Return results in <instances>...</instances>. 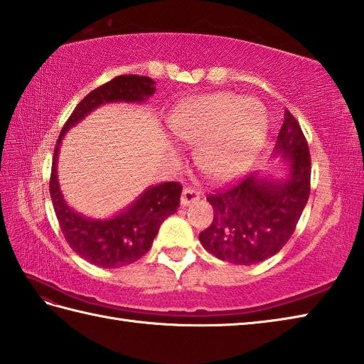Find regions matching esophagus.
<instances>
[{
  "instance_id": "esophagus-1",
  "label": "esophagus",
  "mask_w": 364,
  "mask_h": 364,
  "mask_svg": "<svg viewBox=\"0 0 364 364\" xmlns=\"http://www.w3.org/2000/svg\"><path fill=\"white\" fill-rule=\"evenodd\" d=\"M199 199V191H196L195 188L191 187H185L182 190V196H181V205L182 207H187L191 203H195Z\"/></svg>"
}]
</instances>
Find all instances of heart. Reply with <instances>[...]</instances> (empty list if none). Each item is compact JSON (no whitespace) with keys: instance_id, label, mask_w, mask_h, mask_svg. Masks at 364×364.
Segmentation results:
<instances>
[{"instance_id":"heart-1","label":"heart","mask_w":364,"mask_h":364,"mask_svg":"<svg viewBox=\"0 0 364 364\" xmlns=\"http://www.w3.org/2000/svg\"><path fill=\"white\" fill-rule=\"evenodd\" d=\"M168 129L179 141L198 144L196 160L205 174L229 181L253 163L269 122L261 102L220 92L182 103L168 116Z\"/></svg>"}]
</instances>
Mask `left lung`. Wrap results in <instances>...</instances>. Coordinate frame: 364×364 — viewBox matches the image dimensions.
Here are the masks:
<instances>
[{
  "label": "left lung",
  "mask_w": 364,
  "mask_h": 364,
  "mask_svg": "<svg viewBox=\"0 0 364 364\" xmlns=\"http://www.w3.org/2000/svg\"><path fill=\"white\" fill-rule=\"evenodd\" d=\"M273 152L287 163L286 179L253 173L207 196L213 221L199 234V242L221 261L262 262L275 256L295 231L309 198L311 157L300 124L287 109Z\"/></svg>",
  "instance_id": "obj_1"
}]
</instances>
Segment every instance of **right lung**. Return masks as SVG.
Listing matches in <instances>:
<instances>
[{"label": "right lung", "mask_w": 364, "mask_h": 364, "mask_svg": "<svg viewBox=\"0 0 364 364\" xmlns=\"http://www.w3.org/2000/svg\"><path fill=\"white\" fill-rule=\"evenodd\" d=\"M154 85L155 81L149 77L121 75L94 89L73 109L56 141L50 177V195L56 218L70 248L85 261L102 269L129 265L149 251L160 225L179 207L182 185L177 182L159 183L146 188L136 201L114 217L89 218L73 210L59 188L56 169L59 146L65 132L83 121L95 108L113 102H146L155 92Z\"/></svg>", "instance_id": "1"}]
</instances>
